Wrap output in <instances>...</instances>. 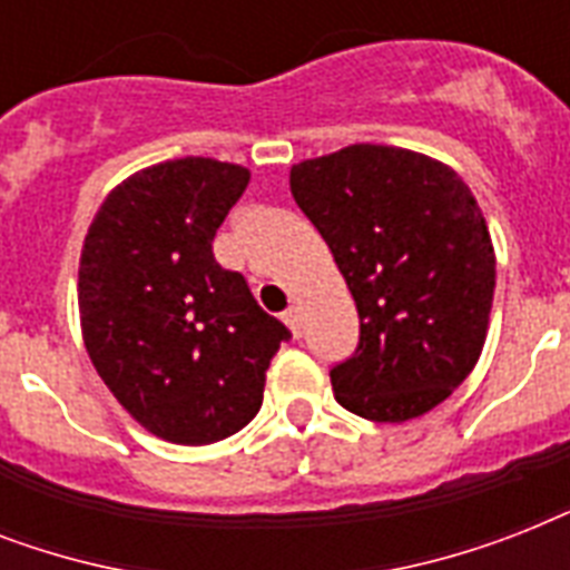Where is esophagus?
<instances>
[{
  "instance_id": "esophagus-1",
  "label": "esophagus",
  "mask_w": 570,
  "mask_h": 570,
  "mask_svg": "<svg viewBox=\"0 0 570 570\" xmlns=\"http://www.w3.org/2000/svg\"><path fill=\"white\" fill-rule=\"evenodd\" d=\"M284 322H286V328L293 331V337H302V311H298L295 304L284 313Z\"/></svg>"
}]
</instances>
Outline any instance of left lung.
Segmentation results:
<instances>
[{
    "label": "left lung",
    "mask_w": 570,
    "mask_h": 570,
    "mask_svg": "<svg viewBox=\"0 0 570 570\" xmlns=\"http://www.w3.org/2000/svg\"><path fill=\"white\" fill-rule=\"evenodd\" d=\"M295 204L328 242L361 316L334 399L375 423L429 414L476 366L494 302L485 215L450 165L352 145L293 165Z\"/></svg>",
    "instance_id": "1"
}]
</instances>
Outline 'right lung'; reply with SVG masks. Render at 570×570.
<instances>
[{"label":"right lung","mask_w":570,"mask_h":570,"mask_svg":"<svg viewBox=\"0 0 570 570\" xmlns=\"http://www.w3.org/2000/svg\"><path fill=\"white\" fill-rule=\"evenodd\" d=\"M250 171L206 156L150 165L115 186L79 257V322L94 370L138 425L200 446L263 405L284 322L239 272L215 263V230Z\"/></svg>","instance_id":"right-lung-1"}]
</instances>
